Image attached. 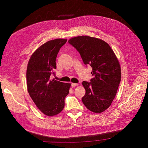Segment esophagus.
<instances>
[{
    "label": "esophagus",
    "mask_w": 148,
    "mask_h": 148,
    "mask_svg": "<svg viewBox=\"0 0 148 148\" xmlns=\"http://www.w3.org/2000/svg\"><path fill=\"white\" fill-rule=\"evenodd\" d=\"M77 86H78V83H71V87L72 88H75Z\"/></svg>",
    "instance_id": "obj_1"
}]
</instances>
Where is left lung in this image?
Segmentation results:
<instances>
[{
	"instance_id": "8db88e82",
	"label": "left lung",
	"mask_w": 148,
	"mask_h": 148,
	"mask_svg": "<svg viewBox=\"0 0 148 148\" xmlns=\"http://www.w3.org/2000/svg\"><path fill=\"white\" fill-rule=\"evenodd\" d=\"M79 51L86 65L92 68L90 82L83 81L86 94L84 105L94 113H101L110 107L121 79L119 61L110 45L103 40L88 36H79L68 41Z\"/></svg>"
}]
</instances>
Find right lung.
<instances>
[{
    "instance_id": "1",
    "label": "right lung",
    "mask_w": 148,
    "mask_h": 148,
    "mask_svg": "<svg viewBox=\"0 0 148 148\" xmlns=\"http://www.w3.org/2000/svg\"><path fill=\"white\" fill-rule=\"evenodd\" d=\"M67 40L56 39L40 46L31 56L27 68V88L36 107L48 116L56 115L65 106L70 83L51 80L56 69V59Z\"/></svg>"
}]
</instances>
